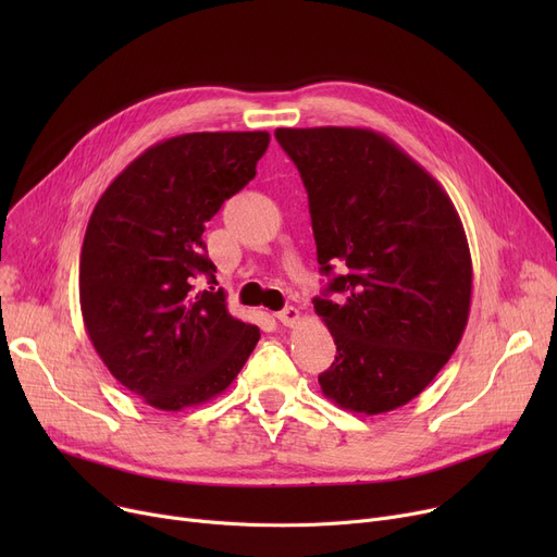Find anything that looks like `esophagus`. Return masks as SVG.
<instances>
[{
  "label": "esophagus",
  "mask_w": 557,
  "mask_h": 557,
  "mask_svg": "<svg viewBox=\"0 0 557 557\" xmlns=\"http://www.w3.org/2000/svg\"><path fill=\"white\" fill-rule=\"evenodd\" d=\"M275 318L280 320V323H282L284 327H294V325L298 323L300 311H298L296 307H290V305H288V307H284L282 311H277V313H275Z\"/></svg>",
  "instance_id": "esophagus-1"
}]
</instances>
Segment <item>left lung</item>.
Listing matches in <instances>:
<instances>
[{
	"label": "left lung",
	"instance_id": "obj_1",
	"mask_svg": "<svg viewBox=\"0 0 557 557\" xmlns=\"http://www.w3.org/2000/svg\"><path fill=\"white\" fill-rule=\"evenodd\" d=\"M275 137L300 171L320 273L332 275L313 298L336 343L318 384L347 411L388 413L433 382L462 338L472 257L460 216L437 181L374 131L277 128Z\"/></svg>",
	"mask_w": 557,
	"mask_h": 557
}]
</instances>
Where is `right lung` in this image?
I'll use <instances>...</instances> for the list:
<instances>
[{
  "instance_id": "add662e5",
  "label": "right lung",
  "mask_w": 557,
  "mask_h": 557,
  "mask_svg": "<svg viewBox=\"0 0 557 557\" xmlns=\"http://www.w3.org/2000/svg\"><path fill=\"white\" fill-rule=\"evenodd\" d=\"M271 135L187 133L135 158L103 191L85 230L83 323L110 374L160 411L221 395L259 341L225 294L196 290L216 267L202 242L221 205L255 178Z\"/></svg>"
}]
</instances>
